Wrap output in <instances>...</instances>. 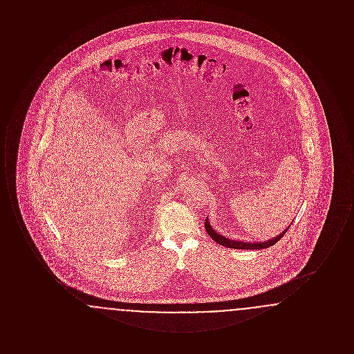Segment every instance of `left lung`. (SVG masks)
<instances>
[{"label": "left lung", "instance_id": "8db88e82", "mask_svg": "<svg viewBox=\"0 0 354 354\" xmlns=\"http://www.w3.org/2000/svg\"><path fill=\"white\" fill-rule=\"evenodd\" d=\"M204 227H205L207 234L212 237V240H215L218 244L223 245V247L234 248V250H263V248H268L270 245L276 244L283 236L286 235V232L288 231V228H289V227H288L286 231H283L280 235H277L276 237L270 239V240H267V241H261V243H260V241H259V243H245V241L232 240V239H228V237H225V236L220 235L219 232H216V231L211 227V224H209V221H208V218L205 219Z\"/></svg>", "mask_w": 354, "mask_h": 354}]
</instances>
